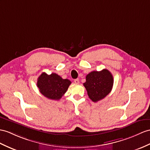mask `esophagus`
I'll use <instances>...</instances> for the list:
<instances>
[{
  "instance_id": "obj_1",
  "label": "esophagus",
  "mask_w": 150,
  "mask_h": 150,
  "mask_svg": "<svg viewBox=\"0 0 150 150\" xmlns=\"http://www.w3.org/2000/svg\"><path fill=\"white\" fill-rule=\"evenodd\" d=\"M74 83L76 84H78L79 83V79H74Z\"/></svg>"
}]
</instances>
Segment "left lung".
I'll return each instance as SVG.
<instances>
[{"mask_svg":"<svg viewBox=\"0 0 150 150\" xmlns=\"http://www.w3.org/2000/svg\"><path fill=\"white\" fill-rule=\"evenodd\" d=\"M112 75L108 69L100 71H92L86 76L83 83L88 96L94 103L99 101L111 92L113 86Z\"/></svg>","mask_w":150,"mask_h":150,"instance_id":"obj_1","label":"left lung"}]
</instances>
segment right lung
Instances as JSON below:
<instances>
[{
  "label": "right lung",
  "mask_w": 150,
  "mask_h": 150,
  "mask_svg": "<svg viewBox=\"0 0 150 150\" xmlns=\"http://www.w3.org/2000/svg\"><path fill=\"white\" fill-rule=\"evenodd\" d=\"M71 81L67 79H63L56 73L50 75L42 72L38 79L37 86L44 96L52 100L60 99L67 92Z\"/></svg>",
  "instance_id": "obj_1"
}]
</instances>
